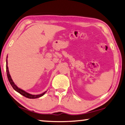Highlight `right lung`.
<instances>
[{
  "instance_id": "obj_1",
  "label": "right lung",
  "mask_w": 125,
  "mask_h": 125,
  "mask_svg": "<svg viewBox=\"0 0 125 125\" xmlns=\"http://www.w3.org/2000/svg\"><path fill=\"white\" fill-rule=\"evenodd\" d=\"M6 71H7V77H8V81L9 82H10V85H11L12 87H13V89L16 91L18 93H20L21 94V95H23V96L26 97H28V98H29V99H36V98H38V97H41L42 96H43L44 94L46 93V92H44V93H43V94H39V95H31V94H30L28 93H26V92H25V91H23V90L20 89V88H19L18 87L16 86V85L14 83V82H13V81H12V79L11 78V77H10V73H9V70H8V66H6Z\"/></svg>"
}]
</instances>
